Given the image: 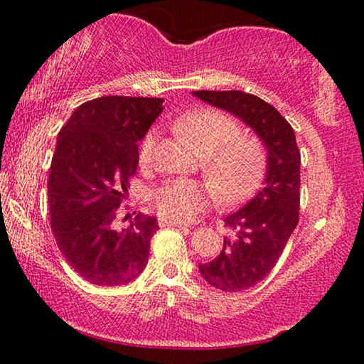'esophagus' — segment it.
I'll list each match as a JSON object with an SVG mask.
<instances>
[{
    "mask_svg": "<svg viewBox=\"0 0 364 364\" xmlns=\"http://www.w3.org/2000/svg\"><path fill=\"white\" fill-rule=\"evenodd\" d=\"M159 225L161 227H187L186 223L182 222H176V220H171V218H166V217H161L159 218Z\"/></svg>",
    "mask_w": 364,
    "mask_h": 364,
    "instance_id": "esophagus-1",
    "label": "esophagus"
}]
</instances>
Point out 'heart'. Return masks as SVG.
Wrapping results in <instances>:
<instances>
[{"instance_id":"obj_1","label":"heart","mask_w":364,"mask_h":364,"mask_svg":"<svg viewBox=\"0 0 364 364\" xmlns=\"http://www.w3.org/2000/svg\"><path fill=\"white\" fill-rule=\"evenodd\" d=\"M176 129L203 156L202 171L217 200L232 203L250 197L260 186L267 167V152L260 139L242 136L230 116L213 109H200L177 119ZM159 141L157 131L142 139L139 161H152ZM210 188L198 181L177 178L159 187L152 203L162 217L187 222L197 217L210 200Z\"/></svg>"}]
</instances>
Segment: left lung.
Returning a JSON list of instances; mask_svg holds the SVG:
<instances>
[{
  "mask_svg": "<svg viewBox=\"0 0 364 364\" xmlns=\"http://www.w3.org/2000/svg\"><path fill=\"white\" fill-rule=\"evenodd\" d=\"M213 107L233 114L253 129L267 149L263 187L240 210L225 217L233 235L220 253L198 270L208 285L242 291L262 282L277 265L300 210V151L285 117L263 99L242 91H193Z\"/></svg>",
  "mask_w": 364,
  "mask_h": 364,
  "instance_id": "8db88e82",
  "label": "left lung"
}]
</instances>
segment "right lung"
I'll list each match as a JSON object with an SVG mask.
<instances>
[{"instance_id":"right-lung-1","label":"right lung","mask_w":364,"mask_h":364,"mask_svg":"<svg viewBox=\"0 0 364 364\" xmlns=\"http://www.w3.org/2000/svg\"><path fill=\"white\" fill-rule=\"evenodd\" d=\"M162 102L97 97L81 104L59 131L48 181L51 230L69 265L92 285H126L147 265L156 217L137 213L121 227L117 210L137 171V142Z\"/></svg>"}]
</instances>
